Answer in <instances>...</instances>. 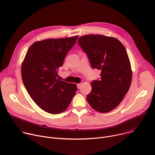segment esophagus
Masks as SVG:
<instances>
[{
  "label": "esophagus",
  "mask_w": 155,
  "mask_h": 155,
  "mask_svg": "<svg viewBox=\"0 0 155 155\" xmlns=\"http://www.w3.org/2000/svg\"><path fill=\"white\" fill-rule=\"evenodd\" d=\"M81 83H78V84H77V87L78 88V89H79V88H80L81 87Z\"/></svg>",
  "instance_id": "34e87169"
}]
</instances>
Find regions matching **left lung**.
Returning <instances> with one entry per match:
<instances>
[{
  "label": "left lung",
  "instance_id": "1",
  "mask_svg": "<svg viewBox=\"0 0 155 155\" xmlns=\"http://www.w3.org/2000/svg\"><path fill=\"white\" fill-rule=\"evenodd\" d=\"M78 41L92 68L101 71V80L91 83L92 90L87 95V101L99 112L112 111L122 101L131 84L132 69L126 50L112 37L90 34Z\"/></svg>",
  "mask_w": 155,
  "mask_h": 155
}]
</instances>
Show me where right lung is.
I'll use <instances>...</instances> for the list:
<instances>
[{
  "label": "right lung",
  "instance_id": "add662e5",
  "mask_svg": "<svg viewBox=\"0 0 155 155\" xmlns=\"http://www.w3.org/2000/svg\"><path fill=\"white\" fill-rule=\"evenodd\" d=\"M78 37L35 41L28 49L22 63V80L28 94L40 108L49 114L64 112L77 90L76 84L58 78V73Z\"/></svg>",
  "mask_w": 155,
  "mask_h": 155
}]
</instances>
